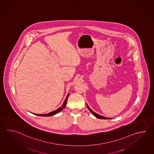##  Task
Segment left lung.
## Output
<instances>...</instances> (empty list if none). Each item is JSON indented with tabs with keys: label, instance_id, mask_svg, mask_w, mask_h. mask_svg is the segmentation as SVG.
<instances>
[{
	"label": "left lung",
	"instance_id": "left-lung-1",
	"mask_svg": "<svg viewBox=\"0 0 154 154\" xmlns=\"http://www.w3.org/2000/svg\"><path fill=\"white\" fill-rule=\"evenodd\" d=\"M87 107H88V109L91 112V113L94 115V116H95L97 118V119H110V118H107V117H104V116H101L100 115H99V114H97V113H95V112H94L93 111H92V110L90 109V107L88 106V105L87 104Z\"/></svg>",
	"mask_w": 154,
	"mask_h": 154
}]
</instances>
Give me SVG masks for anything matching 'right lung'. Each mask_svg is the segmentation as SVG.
I'll list each match as a JSON object with an SVG mask.
<instances>
[{"mask_svg": "<svg viewBox=\"0 0 154 154\" xmlns=\"http://www.w3.org/2000/svg\"><path fill=\"white\" fill-rule=\"evenodd\" d=\"M69 94H68L67 96L66 97V99H65V100L64 101V102H63V103L62 106L60 107L58 109L54 110V111L51 112L50 113H47V114H36V113H34V114L35 115L39 116H51L54 115H55V114H57V113L61 111V110H63V109L65 107V106H66V103H67V99H68V97H69Z\"/></svg>", "mask_w": 154, "mask_h": 154, "instance_id": "1", "label": "right lung"}]
</instances>
